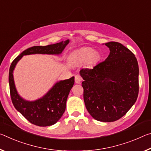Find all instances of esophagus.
Returning <instances> with one entry per match:
<instances>
[{"label":"esophagus","mask_w":151,"mask_h":151,"mask_svg":"<svg viewBox=\"0 0 151 151\" xmlns=\"http://www.w3.org/2000/svg\"><path fill=\"white\" fill-rule=\"evenodd\" d=\"M81 80H82V78H81V76L80 75H76L75 77V83H76V84H79V83H81Z\"/></svg>","instance_id":"obj_1"}]
</instances>
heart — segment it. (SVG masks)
<instances>
[{
  "label": "heart",
  "instance_id": "1",
  "mask_svg": "<svg viewBox=\"0 0 151 151\" xmlns=\"http://www.w3.org/2000/svg\"><path fill=\"white\" fill-rule=\"evenodd\" d=\"M98 54L91 47H85L76 52L74 58L78 63H85L88 60L90 63H95L98 59Z\"/></svg>",
  "mask_w": 151,
  "mask_h": 151
}]
</instances>
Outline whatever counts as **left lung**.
<instances>
[{"label":"left lung","instance_id":"left-lung-1","mask_svg":"<svg viewBox=\"0 0 151 151\" xmlns=\"http://www.w3.org/2000/svg\"><path fill=\"white\" fill-rule=\"evenodd\" d=\"M110 52L93 68H83V98L88 113L100 122L120 119L137 99L139 68L132 52L120 43H106Z\"/></svg>","mask_w":151,"mask_h":151}]
</instances>
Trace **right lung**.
Returning <instances> with one entry per match:
<instances>
[{
  "label": "right lung",
  "instance_id": "obj_1",
  "mask_svg": "<svg viewBox=\"0 0 151 151\" xmlns=\"http://www.w3.org/2000/svg\"><path fill=\"white\" fill-rule=\"evenodd\" d=\"M69 40L45 46H33L24 50L14 60L9 68V83L12 102L15 109L34 125L48 126L56 124L63 116L66 100L75 83V77L57 82L44 96L33 101H26L18 94L13 78V70L18 61L25 55L60 54Z\"/></svg>",
  "mask_w": 151,
  "mask_h": 151
}]
</instances>
